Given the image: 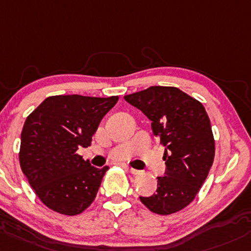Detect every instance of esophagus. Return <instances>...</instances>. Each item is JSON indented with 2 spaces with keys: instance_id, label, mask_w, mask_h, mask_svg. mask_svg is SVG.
Instances as JSON below:
<instances>
[{
  "instance_id": "esophagus-1",
  "label": "esophagus",
  "mask_w": 251,
  "mask_h": 251,
  "mask_svg": "<svg viewBox=\"0 0 251 251\" xmlns=\"http://www.w3.org/2000/svg\"><path fill=\"white\" fill-rule=\"evenodd\" d=\"M127 170H128V172H130V173H132V174H139V173H141V171H138V170H134V168H132V167H128Z\"/></svg>"
}]
</instances>
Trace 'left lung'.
<instances>
[{"label": "left lung", "instance_id": "left-lung-1", "mask_svg": "<svg viewBox=\"0 0 251 251\" xmlns=\"http://www.w3.org/2000/svg\"><path fill=\"white\" fill-rule=\"evenodd\" d=\"M124 99L151 120L152 133L166 148V176L157 189L139 197L152 213L170 215L195 200L215 155L210 120L200 101L174 86H150Z\"/></svg>", "mask_w": 251, "mask_h": 251}]
</instances>
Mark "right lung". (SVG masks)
Listing matches in <instances>:
<instances>
[{"instance_id": "obj_1", "label": "right lung", "mask_w": 251, "mask_h": 251, "mask_svg": "<svg viewBox=\"0 0 251 251\" xmlns=\"http://www.w3.org/2000/svg\"><path fill=\"white\" fill-rule=\"evenodd\" d=\"M118 96L57 95L26 118L21 131L20 167L49 209L78 215L94 202L108 166L96 168L77 154L89 147L102 118Z\"/></svg>"}]
</instances>
